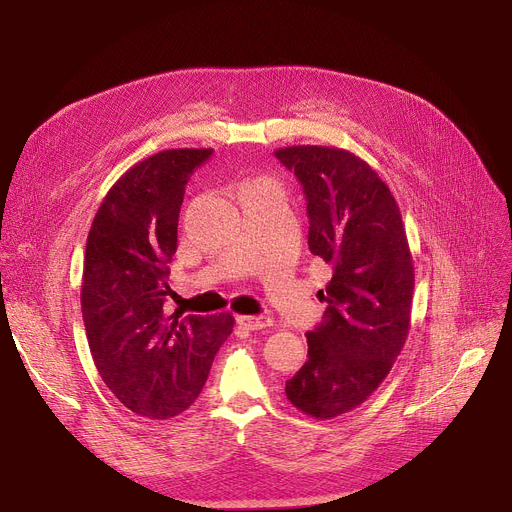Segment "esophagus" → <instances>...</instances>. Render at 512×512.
<instances>
[{"instance_id": "esophagus-1", "label": "esophagus", "mask_w": 512, "mask_h": 512, "mask_svg": "<svg viewBox=\"0 0 512 512\" xmlns=\"http://www.w3.org/2000/svg\"><path fill=\"white\" fill-rule=\"evenodd\" d=\"M238 324L245 330H263L267 326H272V319L265 315H240Z\"/></svg>"}]
</instances>
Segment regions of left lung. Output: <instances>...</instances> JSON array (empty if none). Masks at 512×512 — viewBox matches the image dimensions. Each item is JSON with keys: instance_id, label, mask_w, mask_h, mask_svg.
I'll return each instance as SVG.
<instances>
[{"instance_id": "8db88e82", "label": "left lung", "mask_w": 512, "mask_h": 512, "mask_svg": "<svg viewBox=\"0 0 512 512\" xmlns=\"http://www.w3.org/2000/svg\"><path fill=\"white\" fill-rule=\"evenodd\" d=\"M307 197L309 249L334 267L328 303L307 332L309 359L286 398L315 419L357 409L386 380L409 336L415 288L402 215L386 182L359 155L321 145L276 149Z\"/></svg>"}]
</instances>
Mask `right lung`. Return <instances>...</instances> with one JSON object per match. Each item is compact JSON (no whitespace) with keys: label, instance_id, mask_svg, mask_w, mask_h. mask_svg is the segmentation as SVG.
<instances>
[{"label":"right lung","instance_id":"add662e5","mask_svg":"<svg viewBox=\"0 0 512 512\" xmlns=\"http://www.w3.org/2000/svg\"><path fill=\"white\" fill-rule=\"evenodd\" d=\"M211 149H166L126 170L89 230L80 307L95 367L126 409L147 419L186 411L232 334V313H164L186 182Z\"/></svg>","mask_w":512,"mask_h":512}]
</instances>
